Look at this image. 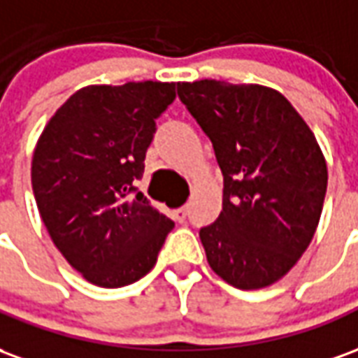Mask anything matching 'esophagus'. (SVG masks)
I'll use <instances>...</instances> for the list:
<instances>
[{"instance_id": "1", "label": "esophagus", "mask_w": 358, "mask_h": 358, "mask_svg": "<svg viewBox=\"0 0 358 358\" xmlns=\"http://www.w3.org/2000/svg\"><path fill=\"white\" fill-rule=\"evenodd\" d=\"M187 205H184V207H180V209L174 210V218L178 220V222H186V218H187Z\"/></svg>"}]
</instances>
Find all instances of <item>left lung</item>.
<instances>
[{"label": "left lung", "instance_id": "obj_1", "mask_svg": "<svg viewBox=\"0 0 358 358\" xmlns=\"http://www.w3.org/2000/svg\"><path fill=\"white\" fill-rule=\"evenodd\" d=\"M178 97L213 141L222 210L199 230L210 268L240 289L285 276L316 232L328 169L307 122L259 84L178 82Z\"/></svg>", "mask_w": 358, "mask_h": 358}]
</instances>
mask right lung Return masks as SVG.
Segmentation results:
<instances>
[{"instance_id":"obj_1","label":"right lung","mask_w":358,"mask_h":358,"mask_svg":"<svg viewBox=\"0 0 358 358\" xmlns=\"http://www.w3.org/2000/svg\"><path fill=\"white\" fill-rule=\"evenodd\" d=\"M174 82L86 86L50 118L32 157V189L55 248L88 282L122 287L148 274L171 218L138 192L155 118Z\"/></svg>"}]
</instances>
